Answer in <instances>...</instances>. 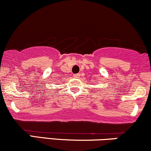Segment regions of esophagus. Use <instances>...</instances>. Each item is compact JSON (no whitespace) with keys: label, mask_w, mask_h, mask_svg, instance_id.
Returning a JSON list of instances; mask_svg holds the SVG:
<instances>
[{"label":"esophagus","mask_w":151,"mask_h":151,"mask_svg":"<svg viewBox=\"0 0 151 151\" xmlns=\"http://www.w3.org/2000/svg\"><path fill=\"white\" fill-rule=\"evenodd\" d=\"M73 76H74V78H78L79 77V74H74Z\"/></svg>","instance_id":"1"}]
</instances>
